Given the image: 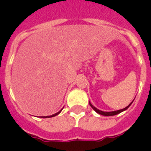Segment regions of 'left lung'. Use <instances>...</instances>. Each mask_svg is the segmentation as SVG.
<instances>
[{
  "label": "left lung",
  "mask_w": 151,
  "mask_h": 151,
  "mask_svg": "<svg viewBox=\"0 0 151 151\" xmlns=\"http://www.w3.org/2000/svg\"><path fill=\"white\" fill-rule=\"evenodd\" d=\"M133 103V102H132ZM132 103L130 104L129 105H128L126 108H123V109H120V110H118V111H100V110H99V109H97V108H95V107H94L93 105L90 103V105H91V107L94 110H95L97 113L100 114V115H103V116H115V115H117V114L120 113V112H122L123 111H124V110H126L127 108L129 107L130 105L132 104Z\"/></svg>",
  "instance_id": "1"
}]
</instances>
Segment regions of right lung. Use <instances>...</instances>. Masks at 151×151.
I'll use <instances>...</instances> for the list:
<instances>
[{
    "instance_id": "obj_1",
    "label": "right lung",
    "mask_w": 151,
    "mask_h": 151,
    "mask_svg": "<svg viewBox=\"0 0 151 151\" xmlns=\"http://www.w3.org/2000/svg\"><path fill=\"white\" fill-rule=\"evenodd\" d=\"M60 111H61V110H60V111H58L57 113L53 114V115H52V116H44V117H43V118H47V117H52V116H56V115H58V114H59L60 112Z\"/></svg>"
}]
</instances>
